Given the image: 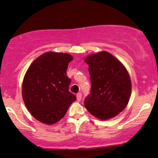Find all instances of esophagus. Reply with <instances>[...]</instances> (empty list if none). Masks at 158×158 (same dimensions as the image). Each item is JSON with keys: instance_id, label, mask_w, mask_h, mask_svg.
I'll return each instance as SVG.
<instances>
[{"instance_id": "34e87169", "label": "esophagus", "mask_w": 158, "mask_h": 158, "mask_svg": "<svg viewBox=\"0 0 158 158\" xmlns=\"http://www.w3.org/2000/svg\"><path fill=\"white\" fill-rule=\"evenodd\" d=\"M77 99L78 101H81V93H78L77 94Z\"/></svg>"}]
</instances>
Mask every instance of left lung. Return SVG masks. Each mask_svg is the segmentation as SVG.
<instances>
[{"instance_id":"1","label":"left lung","mask_w":158,"mask_h":158,"mask_svg":"<svg viewBox=\"0 0 158 158\" xmlns=\"http://www.w3.org/2000/svg\"><path fill=\"white\" fill-rule=\"evenodd\" d=\"M88 64L91 88L85 107L99 119H110L125 109L131 94V83L122 63L108 52L89 55Z\"/></svg>"}]
</instances>
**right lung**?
<instances>
[{"label":"right lung","instance_id":"right-lung-1","mask_svg":"<svg viewBox=\"0 0 158 158\" xmlns=\"http://www.w3.org/2000/svg\"><path fill=\"white\" fill-rule=\"evenodd\" d=\"M72 60L68 53L48 52L37 58L27 70L22 85L23 99L27 110L40 122L57 123L77 99L69 91L71 79L66 74Z\"/></svg>","mask_w":158,"mask_h":158}]
</instances>
